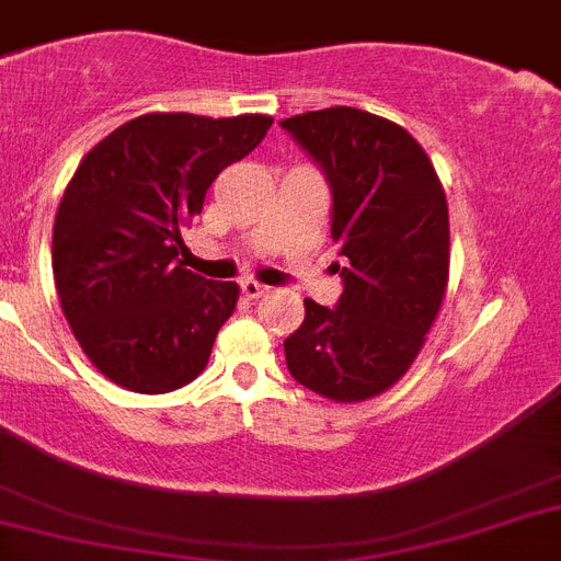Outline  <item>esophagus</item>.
Returning a JSON list of instances; mask_svg holds the SVG:
<instances>
[{
  "instance_id": "1",
  "label": "esophagus",
  "mask_w": 561,
  "mask_h": 561,
  "mask_svg": "<svg viewBox=\"0 0 561 561\" xmlns=\"http://www.w3.org/2000/svg\"><path fill=\"white\" fill-rule=\"evenodd\" d=\"M241 295L247 297V300H259V297L266 295V286L259 284V280H253V277H247V280H241Z\"/></svg>"
}]
</instances>
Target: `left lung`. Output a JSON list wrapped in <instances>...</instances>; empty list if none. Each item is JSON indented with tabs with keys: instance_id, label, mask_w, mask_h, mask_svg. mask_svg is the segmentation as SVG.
I'll use <instances>...</instances> for the list:
<instances>
[{
	"instance_id": "1",
	"label": "left lung",
	"mask_w": 561,
	"mask_h": 561,
	"mask_svg": "<svg viewBox=\"0 0 561 561\" xmlns=\"http://www.w3.org/2000/svg\"><path fill=\"white\" fill-rule=\"evenodd\" d=\"M280 127L331 186L344 286L336 308L306 300V320L284 342L286 367L311 392L358 403L403 378L439 314L448 203L425 150L394 122L336 105Z\"/></svg>"
}]
</instances>
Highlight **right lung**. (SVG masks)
Returning <instances> with one entry per match:
<instances>
[{
    "instance_id": "obj_1",
    "label": "right lung",
    "mask_w": 561,
    "mask_h": 561,
    "mask_svg": "<svg viewBox=\"0 0 561 561\" xmlns=\"http://www.w3.org/2000/svg\"><path fill=\"white\" fill-rule=\"evenodd\" d=\"M270 125L261 113H144L80 161L55 217V289L80 347L113 383L161 394L205 369L239 286L186 270L180 233L217 174Z\"/></svg>"
}]
</instances>
